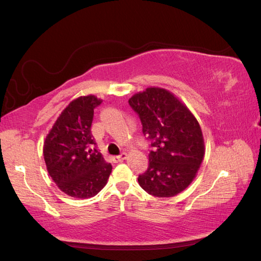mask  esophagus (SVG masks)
Wrapping results in <instances>:
<instances>
[{"label": "esophagus", "mask_w": 261, "mask_h": 261, "mask_svg": "<svg viewBox=\"0 0 261 261\" xmlns=\"http://www.w3.org/2000/svg\"><path fill=\"white\" fill-rule=\"evenodd\" d=\"M125 158H126V154H125V152H122L120 156H114L113 158H112V161H113L114 163H119V162L124 161Z\"/></svg>", "instance_id": "esophagus-1"}]
</instances>
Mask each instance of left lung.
Segmentation results:
<instances>
[{
    "instance_id": "obj_1",
    "label": "left lung",
    "mask_w": 261,
    "mask_h": 261,
    "mask_svg": "<svg viewBox=\"0 0 261 261\" xmlns=\"http://www.w3.org/2000/svg\"><path fill=\"white\" fill-rule=\"evenodd\" d=\"M129 104L154 148L138 182L151 196H176L193 181L205 156L200 125L190 110L164 88H147L132 96Z\"/></svg>"
}]
</instances>
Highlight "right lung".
Here are the masks:
<instances>
[{"label": "right lung", "instance_id": "right-lung-1", "mask_svg": "<svg viewBox=\"0 0 261 261\" xmlns=\"http://www.w3.org/2000/svg\"><path fill=\"white\" fill-rule=\"evenodd\" d=\"M101 99L94 95L80 96L65 107L55 121L43 147L48 174L65 195L86 199L103 189L112 165L96 149L91 135L94 109Z\"/></svg>", "mask_w": 261, "mask_h": 261}]
</instances>
